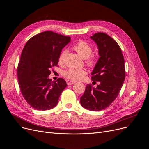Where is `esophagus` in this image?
I'll return each instance as SVG.
<instances>
[{"mask_svg": "<svg viewBox=\"0 0 149 149\" xmlns=\"http://www.w3.org/2000/svg\"><path fill=\"white\" fill-rule=\"evenodd\" d=\"M66 83H67L68 85H72V84H74L75 83V81L70 80H66Z\"/></svg>", "mask_w": 149, "mask_h": 149, "instance_id": "esophagus-1", "label": "esophagus"}]
</instances>
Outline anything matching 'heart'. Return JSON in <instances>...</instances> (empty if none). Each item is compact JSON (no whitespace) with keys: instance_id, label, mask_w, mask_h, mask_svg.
<instances>
[{"instance_id":"obj_1","label":"heart","mask_w":149,"mask_h":149,"mask_svg":"<svg viewBox=\"0 0 149 149\" xmlns=\"http://www.w3.org/2000/svg\"><path fill=\"white\" fill-rule=\"evenodd\" d=\"M73 49L77 52V53L83 58L86 60V63L89 66H93L95 65L97 63L96 57L93 56H91L92 52V46L86 42L79 41L73 46ZM66 51H62L58 57L59 64H63L64 62L65 56ZM86 74V71L83 69H69L64 72L63 75L66 79L70 80H80L83 79L84 75Z\"/></svg>"}]
</instances>
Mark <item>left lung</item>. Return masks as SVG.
<instances>
[{"label": "left lung", "instance_id": "left-lung-1", "mask_svg": "<svg viewBox=\"0 0 149 149\" xmlns=\"http://www.w3.org/2000/svg\"><path fill=\"white\" fill-rule=\"evenodd\" d=\"M98 48L100 56L92 72V80L100 81L97 88L88 84L80 103L85 109L100 111L110 106L118 96L124 81V59L117 42L106 33L91 37Z\"/></svg>", "mask_w": 149, "mask_h": 149}]
</instances>
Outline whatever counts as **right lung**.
I'll list each match as a JSON object with an SVG mask.
<instances>
[{
  "mask_svg": "<svg viewBox=\"0 0 149 149\" xmlns=\"http://www.w3.org/2000/svg\"><path fill=\"white\" fill-rule=\"evenodd\" d=\"M70 41V37L45 31L31 37L23 48L17 67L19 85L23 98L34 109L46 111L57 104L67 84L61 78L52 81L49 75Z\"/></svg>",
  "mask_w": 149,
  "mask_h": 149,
  "instance_id": "obj_1",
  "label": "right lung"
}]
</instances>
